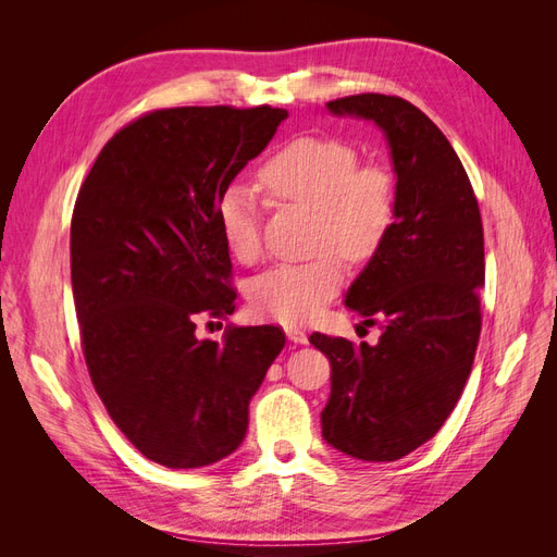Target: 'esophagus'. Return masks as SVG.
I'll return each instance as SVG.
<instances>
[{"label":"esophagus","instance_id":"esophagus-1","mask_svg":"<svg viewBox=\"0 0 557 557\" xmlns=\"http://www.w3.org/2000/svg\"><path fill=\"white\" fill-rule=\"evenodd\" d=\"M285 334H288V339L293 342V344H307L309 342V336H307V332L305 330H299V327H285Z\"/></svg>","mask_w":557,"mask_h":557}]
</instances>
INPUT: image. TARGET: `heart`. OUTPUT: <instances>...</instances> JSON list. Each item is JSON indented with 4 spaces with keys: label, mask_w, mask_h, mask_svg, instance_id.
I'll use <instances>...</instances> for the list:
<instances>
[{
    "label": "heart",
    "mask_w": 557,
    "mask_h": 557,
    "mask_svg": "<svg viewBox=\"0 0 557 557\" xmlns=\"http://www.w3.org/2000/svg\"><path fill=\"white\" fill-rule=\"evenodd\" d=\"M260 181L267 193L313 211V246L334 248L352 262L374 256L395 223V181L379 164H360L356 148L323 137H301L269 158ZM221 237L239 262L260 256L258 205L246 185L223 190L215 207ZM334 250L307 262L276 264L250 285V307L285 325L313 320L339 293L344 264Z\"/></svg>",
    "instance_id": "heart-1"
}]
</instances>
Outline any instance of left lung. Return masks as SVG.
<instances>
[{"label":"left lung","instance_id":"obj_1","mask_svg":"<svg viewBox=\"0 0 557 557\" xmlns=\"http://www.w3.org/2000/svg\"><path fill=\"white\" fill-rule=\"evenodd\" d=\"M327 111L383 132L395 223L344 301L381 325L379 344L309 336L332 367L320 423L348 458L393 462L440 432L474 362L485 281L479 201L444 132L407 99L367 92L334 99Z\"/></svg>","mask_w":557,"mask_h":557}]
</instances>
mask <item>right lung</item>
Masks as SVG:
<instances>
[{
	"label": "right lung",
	"mask_w": 557,
	"mask_h": 557,
	"mask_svg": "<svg viewBox=\"0 0 557 557\" xmlns=\"http://www.w3.org/2000/svg\"><path fill=\"white\" fill-rule=\"evenodd\" d=\"M285 109L181 107L141 115L102 148L72 218V288L97 395L148 460L197 469L227 458L248 404L285 346L274 325L199 339L234 311L223 190L272 141Z\"/></svg>",
	"instance_id": "obj_1"
}]
</instances>
